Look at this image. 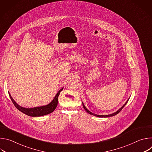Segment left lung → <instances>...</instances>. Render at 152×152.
<instances>
[{
    "label": "left lung",
    "instance_id": "obj_1",
    "mask_svg": "<svg viewBox=\"0 0 152 152\" xmlns=\"http://www.w3.org/2000/svg\"><path fill=\"white\" fill-rule=\"evenodd\" d=\"M128 100H129V99L127 100V102L125 103V104H123V106L120 108V109H119L117 112H115V113H113V114H110V115H97V114H93V113H91L90 111H88L87 109H86V107H85V105L83 104V103H82V104H83V108H84V110H85L86 112H87L88 113H89L90 114H91V115H95V116H96V117H112V116L115 115H117V114H118V113H119L122 110V109H123V108L124 107V106L126 104V103H127Z\"/></svg>",
    "mask_w": 152,
    "mask_h": 152
}]
</instances>
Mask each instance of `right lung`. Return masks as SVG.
Returning a JSON list of instances; mask_svg holds the SVG:
<instances>
[{
    "label": "right lung",
    "instance_id": "1",
    "mask_svg": "<svg viewBox=\"0 0 152 152\" xmlns=\"http://www.w3.org/2000/svg\"><path fill=\"white\" fill-rule=\"evenodd\" d=\"M62 90H63V88L61 89L58 92V93L55 96L53 100L49 104H48L46 106L35 107H33V108H25V107H23L19 106L14 100V99H12V97H11V96L10 95V93H9V95H10L11 100L12 102L14 105L20 111H21V113H23L29 116L40 117V116L49 114L52 113L56 109V107L58 105V96H59L61 91H62Z\"/></svg>",
    "mask_w": 152,
    "mask_h": 152
}]
</instances>
